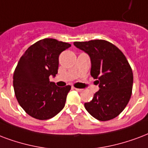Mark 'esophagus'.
<instances>
[{
    "label": "esophagus",
    "mask_w": 148,
    "mask_h": 148,
    "mask_svg": "<svg viewBox=\"0 0 148 148\" xmlns=\"http://www.w3.org/2000/svg\"><path fill=\"white\" fill-rule=\"evenodd\" d=\"M74 89H75L76 91H77L78 92H83V89H81V88H74Z\"/></svg>",
    "instance_id": "34e87169"
}]
</instances>
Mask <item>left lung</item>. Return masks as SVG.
I'll return each mask as SVG.
<instances>
[{
    "label": "left lung",
    "mask_w": 148,
    "mask_h": 148,
    "mask_svg": "<svg viewBox=\"0 0 148 148\" xmlns=\"http://www.w3.org/2000/svg\"><path fill=\"white\" fill-rule=\"evenodd\" d=\"M74 45L89 55L91 75L100 88L92 101L84 103L85 109L100 121L114 119L131 97L134 75L129 62L118 47L106 40L74 42Z\"/></svg>",
    "instance_id": "obj_1"
}]
</instances>
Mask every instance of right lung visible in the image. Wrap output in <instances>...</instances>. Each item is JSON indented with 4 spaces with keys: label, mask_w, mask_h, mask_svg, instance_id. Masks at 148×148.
Here are the masks:
<instances>
[{
    "label": "right lung",
    "mask_w": 148,
    "mask_h": 148,
    "mask_svg": "<svg viewBox=\"0 0 148 148\" xmlns=\"http://www.w3.org/2000/svg\"><path fill=\"white\" fill-rule=\"evenodd\" d=\"M71 47L55 39H41L29 47L19 60L13 75L14 94L30 116L49 119L64 109L71 87L60 88L49 77L56 76L60 54Z\"/></svg>",
    "instance_id": "1"
}]
</instances>
